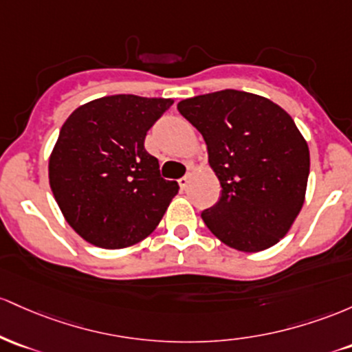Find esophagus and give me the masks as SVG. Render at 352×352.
Wrapping results in <instances>:
<instances>
[{
  "instance_id": "obj_1",
  "label": "esophagus",
  "mask_w": 352,
  "mask_h": 352,
  "mask_svg": "<svg viewBox=\"0 0 352 352\" xmlns=\"http://www.w3.org/2000/svg\"><path fill=\"white\" fill-rule=\"evenodd\" d=\"M189 181H191V173H188L186 176H183V177H181V179L177 181V183H179L181 189H186V188H188V184H189Z\"/></svg>"
}]
</instances>
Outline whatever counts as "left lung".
Masks as SVG:
<instances>
[{"label": "left lung", "instance_id": "obj_1", "mask_svg": "<svg viewBox=\"0 0 352 352\" xmlns=\"http://www.w3.org/2000/svg\"><path fill=\"white\" fill-rule=\"evenodd\" d=\"M203 134L221 199L203 211L209 231L232 250L258 252L287 234L304 204L309 148L281 106L223 89L177 102Z\"/></svg>", "mask_w": 352, "mask_h": 352}]
</instances>
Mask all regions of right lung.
Masks as SVG:
<instances>
[{
	"mask_svg": "<svg viewBox=\"0 0 352 352\" xmlns=\"http://www.w3.org/2000/svg\"><path fill=\"white\" fill-rule=\"evenodd\" d=\"M166 98L102 96L69 114L50 155V186L82 239L104 250L133 246L155 231L177 195L144 149Z\"/></svg>",
	"mask_w": 352,
	"mask_h": 352,
	"instance_id": "1",
	"label": "right lung"
}]
</instances>
